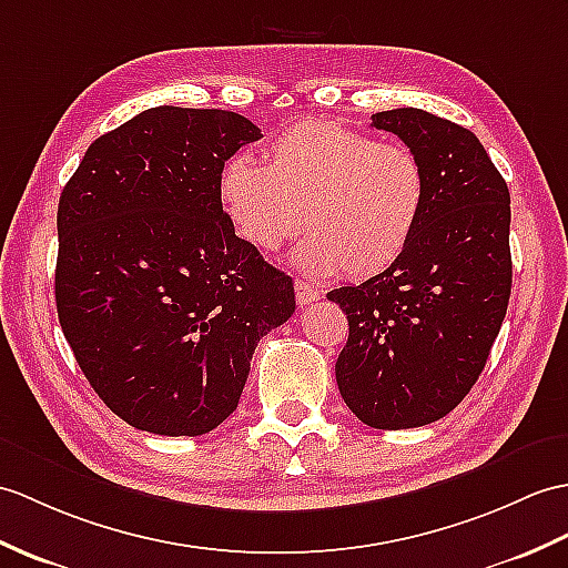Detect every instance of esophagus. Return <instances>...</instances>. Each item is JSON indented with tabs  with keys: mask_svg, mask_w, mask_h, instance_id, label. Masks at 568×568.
<instances>
[{
	"mask_svg": "<svg viewBox=\"0 0 568 568\" xmlns=\"http://www.w3.org/2000/svg\"><path fill=\"white\" fill-rule=\"evenodd\" d=\"M295 297H297L300 305H310V302L320 300V290L310 285V283H305V281H297L295 283Z\"/></svg>",
	"mask_w": 568,
	"mask_h": 568,
	"instance_id": "obj_1",
	"label": "esophagus"
}]
</instances>
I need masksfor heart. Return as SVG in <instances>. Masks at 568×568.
I'll list each match as a JSON object with an SVG mask.
<instances>
[{"label":"heart","mask_w":568,"mask_h":568,"mask_svg":"<svg viewBox=\"0 0 568 568\" xmlns=\"http://www.w3.org/2000/svg\"><path fill=\"white\" fill-rule=\"evenodd\" d=\"M217 193L236 236L258 252H278L305 217L300 266L367 281L412 244L428 205V176L404 144L332 121H302L266 144L263 164L230 156Z\"/></svg>","instance_id":"b5f03b06"}]
</instances>
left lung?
I'll use <instances>...</instances> for the list:
<instances>
[{"label":"left lung","instance_id":"left-lung-1","mask_svg":"<svg viewBox=\"0 0 568 568\" xmlns=\"http://www.w3.org/2000/svg\"><path fill=\"white\" fill-rule=\"evenodd\" d=\"M428 176L404 256L326 297L348 316L338 392L365 426L399 430L450 414L479 379L508 310L510 193L471 130L420 109L373 115Z\"/></svg>","mask_w":568,"mask_h":568}]
</instances>
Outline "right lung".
I'll return each mask as SVG.
<instances>
[{
  "label": "right lung",
  "instance_id": "obj_1",
  "mask_svg": "<svg viewBox=\"0 0 568 568\" xmlns=\"http://www.w3.org/2000/svg\"><path fill=\"white\" fill-rule=\"evenodd\" d=\"M248 118L156 105L89 144L58 205L55 302L94 392L138 430L203 435L240 404L293 278L234 234L217 179Z\"/></svg>",
  "mask_w": 568,
  "mask_h": 568
}]
</instances>
